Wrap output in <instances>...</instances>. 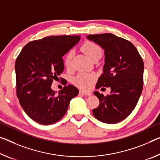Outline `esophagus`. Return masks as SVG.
<instances>
[{
    "label": "esophagus",
    "mask_w": 160,
    "mask_h": 160,
    "mask_svg": "<svg viewBox=\"0 0 160 160\" xmlns=\"http://www.w3.org/2000/svg\"><path fill=\"white\" fill-rule=\"evenodd\" d=\"M80 93L82 94L83 95H86V96H90L92 94L89 92H86V91H83V90H80Z\"/></svg>",
    "instance_id": "1"
}]
</instances>
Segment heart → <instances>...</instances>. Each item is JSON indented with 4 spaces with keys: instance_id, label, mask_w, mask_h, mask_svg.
<instances>
[{
    "instance_id": "1",
    "label": "heart",
    "mask_w": 160,
    "mask_h": 160,
    "mask_svg": "<svg viewBox=\"0 0 160 160\" xmlns=\"http://www.w3.org/2000/svg\"><path fill=\"white\" fill-rule=\"evenodd\" d=\"M82 52L92 60L97 55H102V49L98 44L91 41H86L81 47ZM73 57V52L70 51L65 55L64 64L67 68H69L71 65V61ZM95 79V75L93 73L82 72L78 74L73 79V83L78 88L83 90H88L91 87L92 82Z\"/></svg>"
}]
</instances>
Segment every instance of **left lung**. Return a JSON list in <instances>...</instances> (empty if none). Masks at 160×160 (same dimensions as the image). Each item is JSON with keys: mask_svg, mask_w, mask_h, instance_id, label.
I'll return each instance as SVG.
<instances>
[{"mask_svg": "<svg viewBox=\"0 0 160 160\" xmlns=\"http://www.w3.org/2000/svg\"><path fill=\"white\" fill-rule=\"evenodd\" d=\"M87 38L105 50L103 73L98 78L96 89H111L107 96L94 92L100 105L92 114L102 122L118 123L132 112L142 92V58L132 42L112 33L89 35Z\"/></svg>", "mask_w": 160, "mask_h": 160, "instance_id": "1", "label": "left lung"}]
</instances>
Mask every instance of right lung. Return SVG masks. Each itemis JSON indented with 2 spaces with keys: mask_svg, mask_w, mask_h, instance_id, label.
Returning <instances> with one entry per match:
<instances>
[{
  "mask_svg": "<svg viewBox=\"0 0 160 160\" xmlns=\"http://www.w3.org/2000/svg\"><path fill=\"white\" fill-rule=\"evenodd\" d=\"M80 40V35L45 37L28 42L18 56L16 93L25 113L36 122L48 125L59 121L79 93L68 85L55 95L51 85L64 70L62 56Z\"/></svg>",
  "mask_w": 160,
  "mask_h": 160,
  "instance_id": "1",
  "label": "right lung"
}]
</instances>
